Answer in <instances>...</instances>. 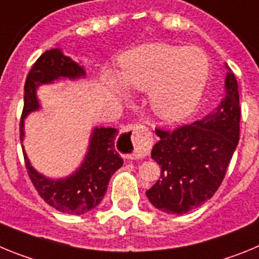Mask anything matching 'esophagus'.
Returning <instances> with one entry per match:
<instances>
[{"instance_id":"esophagus-1","label":"esophagus","mask_w":259,"mask_h":259,"mask_svg":"<svg viewBox=\"0 0 259 259\" xmlns=\"http://www.w3.org/2000/svg\"><path fill=\"white\" fill-rule=\"evenodd\" d=\"M120 144L131 159H139L149 154L153 146L152 132L145 125H128L120 137Z\"/></svg>"}]
</instances>
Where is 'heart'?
Instances as JSON below:
<instances>
[{
    "mask_svg": "<svg viewBox=\"0 0 259 259\" xmlns=\"http://www.w3.org/2000/svg\"><path fill=\"white\" fill-rule=\"evenodd\" d=\"M119 61V76L109 75L111 88L119 95L124 87L148 92L152 111L167 123L193 114L209 79V58L196 47L148 42L123 53Z\"/></svg>",
    "mask_w": 259,
    "mask_h": 259,
    "instance_id": "1",
    "label": "heart"
}]
</instances>
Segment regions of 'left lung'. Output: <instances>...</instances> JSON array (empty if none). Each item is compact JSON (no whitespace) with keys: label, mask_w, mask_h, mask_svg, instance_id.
I'll return each mask as SVG.
<instances>
[{"label":"left lung","mask_w":259,"mask_h":259,"mask_svg":"<svg viewBox=\"0 0 259 259\" xmlns=\"http://www.w3.org/2000/svg\"><path fill=\"white\" fill-rule=\"evenodd\" d=\"M226 68L224 98L212 113L172 132L155 131L159 141L152 158L161 176L146 191L155 209L185 214L210 200L222 184L239 144L241 116L236 77Z\"/></svg>","instance_id":"8db88e82"}]
</instances>
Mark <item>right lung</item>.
I'll return each mask as SVG.
<instances>
[{"label": "right lung", "instance_id": "add662e5", "mask_svg": "<svg viewBox=\"0 0 259 259\" xmlns=\"http://www.w3.org/2000/svg\"><path fill=\"white\" fill-rule=\"evenodd\" d=\"M85 76L84 66L65 56L61 49L56 48L47 50L32 66L24 84L20 141L26 136L24 119L31 113L41 109L36 93L38 87L63 79L77 80ZM116 135V128H93L83 162L71 175L61 179H52L38 172L29 162L23 146L29 179L41 198L48 205L66 214L81 215L95 209L106 193L110 178L123 166L122 157L115 149Z\"/></svg>", "mask_w": 259, "mask_h": 259}]
</instances>
